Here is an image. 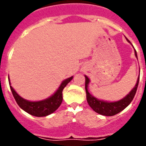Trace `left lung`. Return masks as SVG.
I'll return each mask as SVG.
<instances>
[{
  "label": "left lung",
  "instance_id": "8db88e82",
  "mask_svg": "<svg viewBox=\"0 0 146 146\" xmlns=\"http://www.w3.org/2000/svg\"><path fill=\"white\" fill-rule=\"evenodd\" d=\"M127 40L129 42V41L127 38ZM135 56L138 59L136 50H135ZM85 77H86L85 88H86V99L87 102H88V104L93 109V111H96V113L104 116L115 115L117 113H120V111H122L123 109L126 108L133 99L135 94L136 92V90H137L139 81V76L138 79H137V82H136L133 89L129 92V94H127L124 98H123L122 99L117 101V102H107V101L98 99V98H96V97H94L93 96H92L91 94L89 93V90H88V87H89V84L90 82V80L86 76H85Z\"/></svg>",
  "mask_w": 146,
  "mask_h": 146
}]
</instances>
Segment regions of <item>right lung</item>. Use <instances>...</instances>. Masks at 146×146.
I'll return each mask as SVG.
<instances>
[{
	"instance_id": "1",
	"label": "right lung",
	"mask_w": 146,
	"mask_h": 146,
	"mask_svg": "<svg viewBox=\"0 0 146 146\" xmlns=\"http://www.w3.org/2000/svg\"><path fill=\"white\" fill-rule=\"evenodd\" d=\"M73 76H71L64 80L61 82L59 88L57 89V91L52 96L46 99L37 102H31L29 100L24 99L23 98H22L17 94V92L15 91L11 86H10V87L16 102L23 111L35 117H45L54 113L61 104L63 101V90L66 85L73 80ZM9 84L10 85V82H9Z\"/></svg>"
}]
</instances>
